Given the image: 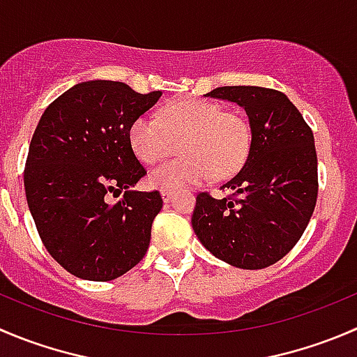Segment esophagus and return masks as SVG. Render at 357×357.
Masks as SVG:
<instances>
[{
  "label": "esophagus",
  "instance_id": "obj_1",
  "mask_svg": "<svg viewBox=\"0 0 357 357\" xmlns=\"http://www.w3.org/2000/svg\"><path fill=\"white\" fill-rule=\"evenodd\" d=\"M160 195H162V200H164V202H169V200L172 199L171 190H160Z\"/></svg>",
  "mask_w": 357,
  "mask_h": 357
}]
</instances>
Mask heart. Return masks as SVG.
Listing matches in <instances>:
<instances>
[{
	"mask_svg": "<svg viewBox=\"0 0 357 357\" xmlns=\"http://www.w3.org/2000/svg\"><path fill=\"white\" fill-rule=\"evenodd\" d=\"M181 141L183 157L153 169L157 188L181 190L213 179H227L242 167L251 146V127L238 112H225L220 102L181 99L164 106L160 119L139 115L129 127V143L144 164H157Z\"/></svg>",
	"mask_w": 357,
	"mask_h": 357,
	"instance_id": "obj_1",
	"label": "heart"
}]
</instances>
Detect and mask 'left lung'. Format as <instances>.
<instances>
[{
  "instance_id": "left-lung-1",
  "label": "left lung",
  "mask_w": 357,
  "mask_h": 357,
  "mask_svg": "<svg viewBox=\"0 0 357 357\" xmlns=\"http://www.w3.org/2000/svg\"><path fill=\"white\" fill-rule=\"evenodd\" d=\"M206 98L244 108L251 146L241 171L221 190L197 195L192 227L207 251L245 271L274 265L309 225L317 200L314 134L282 92L263 86H218Z\"/></svg>"
}]
</instances>
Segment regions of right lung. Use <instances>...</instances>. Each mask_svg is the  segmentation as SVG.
Segmentation results:
<instances>
[{
	"label": "right lung",
	"mask_w": 357,
	"mask_h": 357,
	"mask_svg": "<svg viewBox=\"0 0 357 357\" xmlns=\"http://www.w3.org/2000/svg\"><path fill=\"white\" fill-rule=\"evenodd\" d=\"M122 82L71 86L41 115L29 144L24 188L41 242L69 274L113 281L143 259L158 192L130 190L144 174L129 127L160 99ZM126 191L108 204V192Z\"/></svg>",
	"instance_id": "1"
}]
</instances>
